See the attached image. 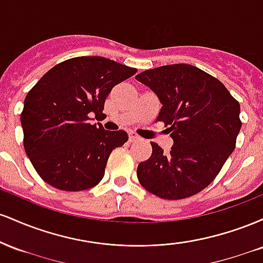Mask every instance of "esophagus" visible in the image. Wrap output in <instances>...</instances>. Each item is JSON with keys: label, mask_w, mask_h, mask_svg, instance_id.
Returning <instances> with one entry per match:
<instances>
[{"label": "esophagus", "mask_w": 263, "mask_h": 263, "mask_svg": "<svg viewBox=\"0 0 263 263\" xmlns=\"http://www.w3.org/2000/svg\"><path fill=\"white\" fill-rule=\"evenodd\" d=\"M128 137H129V142H136V141H140L141 140V138L138 137V136L136 135L135 132H129Z\"/></svg>", "instance_id": "obj_1"}]
</instances>
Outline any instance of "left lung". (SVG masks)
I'll use <instances>...</instances> for the list:
<instances>
[{"instance_id":"1","label":"left lung","mask_w":263,"mask_h":263,"mask_svg":"<svg viewBox=\"0 0 263 263\" xmlns=\"http://www.w3.org/2000/svg\"><path fill=\"white\" fill-rule=\"evenodd\" d=\"M136 80L159 99L157 121L164 122L173 140L170 153L151 142L152 156L137 167L141 185L168 200L201 192L235 149L240 104L221 81L189 64L149 69Z\"/></svg>"}]
</instances>
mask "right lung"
<instances>
[{
	"label": "right lung",
	"mask_w": 263,
	"mask_h": 263,
	"mask_svg": "<svg viewBox=\"0 0 263 263\" xmlns=\"http://www.w3.org/2000/svg\"><path fill=\"white\" fill-rule=\"evenodd\" d=\"M136 71L104 57H77L53 66L27 93L21 115L23 144L44 182L80 192L104 178L110 153L128 135L90 121L104 115L112 87Z\"/></svg>",
	"instance_id": "1"
}]
</instances>
